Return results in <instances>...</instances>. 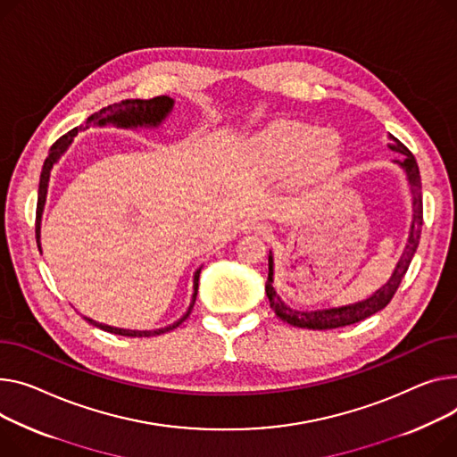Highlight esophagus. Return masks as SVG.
<instances>
[{"mask_svg":"<svg viewBox=\"0 0 457 457\" xmlns=\"http://www.w3.org/2000/svg\"><path fill=\"white\" fill-rule=\"evenodd\" d=\"M242 231L248 233V235L264 237V235H268L270 228H268V224H264V222H259V220H246L245 224H242Z\"/></svg>","mask_w":457,"mask_h":457,"instance_id":"1","label":"esophagus"}]
</instances>
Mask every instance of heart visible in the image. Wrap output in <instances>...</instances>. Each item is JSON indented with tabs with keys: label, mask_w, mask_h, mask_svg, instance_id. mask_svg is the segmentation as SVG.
Wrapping results in <instances>:
<instances>
[{
	"label": "heart",
	"mask_w": 457,
	"mask_h": 457,
	"mask_svg": "<svg viewBox=\"0 0 457 457\" xmlns=\"http://www.w3.org/2000/svg\"><path fill=\"white\" fill-rule=\"evenodd\" d=\"M257 152L268 165H295L301 172H312L328 167L338 154V146L327 132H312L305 125H281L259 137Z\"/></svg>",
	"instance_id": "obj_1"
}]
</instances>
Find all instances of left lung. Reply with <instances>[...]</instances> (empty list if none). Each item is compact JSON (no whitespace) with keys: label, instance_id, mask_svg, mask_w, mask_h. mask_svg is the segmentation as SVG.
I'll use <instances>...</instances> for the list:
<instances>
[{"label":"left lung","instance_id":"left-lung-1","mask_svg":"<svg viewBox=\"0 0 457 457\" xmlns=\"http://www.w3.org/2000/svg\"><path fill=\"white\" fill-rule=\"evenodd\" d=\"M389 137V148L393 152H399L404 158L403 160H393L395 165H399L408 179V186L411 191V224H410V231H408V238H406V246L403 250V255L395 266L391 278L378 288L375 290L370 297L356 301V303H349V305H342V307H330V309H316V311H299L290 307L288 303H285L281 299V295L278 294L276 285H273V253L270 250L268 253V281H266V295L270 299V305L276 312L278 318H281L283 321L294 325V327H301V328H314V330H325V328H338V327H345V325H353L358 323L361 320H366L373 314H377L378 311H382L387 303L391 301L393 294L397 292L404 273L417 252L419 246V238H420V228H422V196H420V174H419V167L417 162L413 158L411 152L397 139L393 137L391 134H387Z\"/></svg>","mask_w":457,"mask_h":457}]
</instances>
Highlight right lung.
Returning a JSON list of instances; mask_svg holds the SVG:
<instances>
[{"instance_id":"1","label":"right lung","mask_w":457,"mask_h":457,"mask_svg":"<svg viewBox=\"0 0 457 457\" xmlns=\"http://www.w3.org/2000/svg\"><path fill=\"white\" fill-rule=\"evenodd\" d=\"M174 108V99L162 96V97H154V99H127L120 101L117 104H112L108 108H103L101 112H96L94 115H89L86 120V129L89 127H106V125H113L117 129H158L163 120L170 115ZM84 129V130H86ZM82 130V129H80ZM79 134V129H73L71 132H68L66 136L60 137L49 150V156L44 162L42 167V174H40V186H38V205H37V245L38 250L42 252V245H40V228H42V215H44V207H46V198H47V187H49V178H51V170L54 167V163H58V160L64 156V152L70 148V145L73 143V137ZM200 271L202 266L195 271L193 276V295H191V303L187 307V312L181 316L179 320H176L174 323L162 327V328H152V330H132V328H120V327H113V325H106V323H99L91 318H86L91 325H96L106 332L112 334H119V337H130V338H148V337H158V334L169 332L172 328H176L178 325L184 323L187 320V316L191 314L195 301H196V294H198V279H200Z\"/></svg>"}]
</instances>
